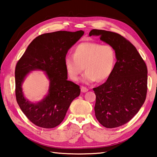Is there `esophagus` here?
Here are the masks:
<instances>
[{
	"label": "esophagus",
	"mask_w": 157,
	"mask_h": 157,
	"mask_svg": "<svg viewBox=\"0 0 157 157\" xmlns=\"http://www.w3.org/2000/svg\"><path fill=\"white\" fill-rule=\"evenodd\" d=\"M89 91V89L86 88V87H85V86H82L81 87V91L82 92V93H85V92H86V91Z\"/></svg>",
	"instance_id": "esophagus-1"
}]
</instances>
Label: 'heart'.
<instances>
[{"label":"heart","mask_w":157,"mask_h":157,"mask_svg":"<svg viewBox=\"0 0 157 157\" xmlns=\"http://www.w3.org/2000/svg\"><path fill=\"white\" fill-rule=\"evenodd\" d=\"M116 63V52L110 44L83 42L74 49L73 55L64 58L66 71L72 80L77 81L85 69L82 78L85 83L102 82L111 75ZM85 67H84L83 66Z\"/></svg>","instance_id":"obj_1"}]
</instances>
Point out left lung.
<instances>
[{"mask_svg": "<svg viewBox=\"0 0 157 157\" xmlns=\"http://www.w3.org/2000/svg\"><path fill=\"white\" fill-rule=\"evenodd\" d=\"M116 50V63L104 84L94 88L96 100L95 115L107 128H115L131 121L144 103L147 91V68L144 60L131 42L118 33L94 29L89 36Z\"/></svg>", "mask_w": 157, "mask_h": 157, "instance_id": "obj_1", "label": "left lung"}]
</instances>
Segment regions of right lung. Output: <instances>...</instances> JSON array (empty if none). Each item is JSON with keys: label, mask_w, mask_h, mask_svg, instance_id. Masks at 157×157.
I'll return each instance as SVG.
<instances>
[{"label": "right lung", "mask_w": 157, "mask_h": 157, "mask_svg": "<svg viewBox=\"0 0 157 157\" xmlns=\"http://www.w3.org/2000/svg\"><path fill=\"white\" fill-rule=\"evenodd\" d=\"M84 31H57L41 34L31 42L15 68V94L18 106L35 125L46 129L62 123L71 103L80 94L79 86L67 80L64 58ZM45 71L50 81L49 94L40 102L25 99L22 91L25 76L32 70Z\"/></svg>", "instance_id": "1"}]
</instances>
